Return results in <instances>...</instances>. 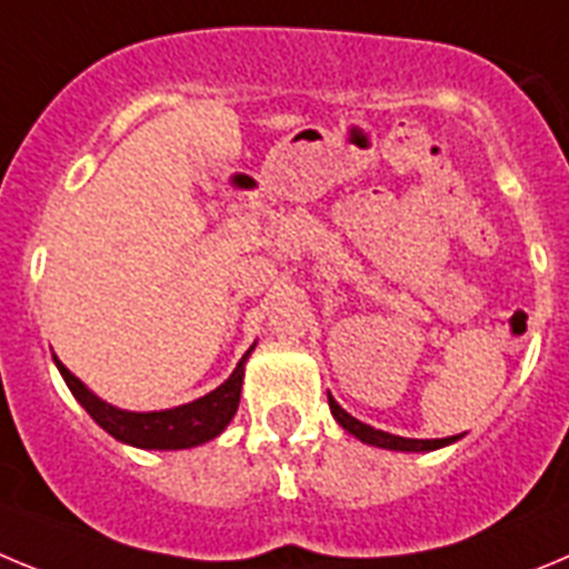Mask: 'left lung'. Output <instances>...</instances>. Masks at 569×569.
<instances>
[{"label":"left lung","mask_w":569,"mask_h":569,"mask_svg":"<svg viewBox=\"0 0 569 569\" xmlns=\"http://www.w3.org/2000/svg\"><path fill=\"white\" fill-rule=\"evenodd\" d=\"M329 406H331V413H335L337 422L342 425V431H348V433H351V437L360 439V442L373 445V448L402 450V453H425V450L445 448V445L457 442V439H459V437H445V439H406V437H393V433L377 431V428H371V425L360 422V419H355L348 411H342V408L337 406L335 397H329Z\"/></svg>","instance_id":"1"}]
</instances>
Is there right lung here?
Returning a JSON list of instances; mask_svg holds the SVG:
<instances>
[{
    "label": "right lung",
    "mask_w": 569,
    "mask_h": 569,
    "mask_svg": "<svg viewBox=\"0 0 569 569\" xmlns=\"http://www.w3.org/2000/svg\"><path fill=\"white\" fill-rule=\"evenodd\" d=\"M252 351L254 346L240 357L229 380H223L214 391L203 393L192 402H183V406L163 408V411H124V408L110 406L99 393L90 391L56 355L53 362L68 382L70 393L112 439L141 450H183L221 437L223 428L232 422L240 402V388H243V371H247V360Z\"/></svg>",
    "instance_id": "obj_1"
}]
</instances>
